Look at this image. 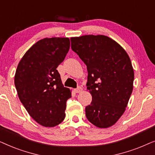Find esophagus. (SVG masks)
I'll list each match as a JSON object with an SVG mask.
<instances>
[{"mask_svg":"<svg viewBox=\"0 0 155 155\" xmlns=\"http://www.w3.org/2000/svg\"><path fill=\"white\" fill-rule=\"evenodd\" d=\"M82 90V89L81 87H78L77 88L74 90V91H75V93H80V92H81Z\"/></svg>","mask_w":155,"mask_h":155,"instance_id":"34e87169","label":"esophagus"}]
</instances>
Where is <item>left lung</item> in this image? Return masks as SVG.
<instances>
[{"label":"left lung","mask_w":155,"mask_h":155,"mask_svg":"<svg viewBox=\"0 0 155 155\" xmlns=\"http://www.w3.org/2000/svg\"><path fill=\"white\" fill-rule=\"evenodd\" d=\"M71 48L87 65V89L92 101L86 117L95 126H113L124 113L133 92L134 71L126 51L104 35L72 37Z\"/></svg>","instance_id":"1"}]
</instances>
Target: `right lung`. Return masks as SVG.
Wrapping results in <instances>:
<instances>
[{
    "instance_id": "right-lung-1",
    "label": "right lung",
    "mask_w": 155,
    "mask_h": 155,
    "mask_svg": "<svg viewBox=\"0 0 155 155\" xmlns=\"http://www.w3.org/2000/svg\"><path fill=\"white\" fill-rule=\"evenodd\" d=\"M70 48L68 38H45L34 44L21 59L15 75L19 99L35 121L45 127L65 117L71 92L62 84L56 68Z\"/></svg>"
}]
</instances>
